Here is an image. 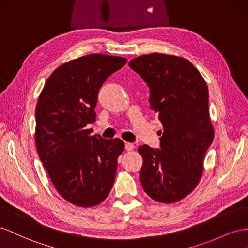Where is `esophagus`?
<instances>
[{
    "label": "esophagus",
    "instance_id": "1",
    "mask_svg": "<svg viewBox=\"0 0 248 248\" xmlns=\"http://www.w3.org/2000/svg\"><path fill=\"white\" fill-rule=\"evenodd\" d=\"M134 148H135V145H134L133 143H130V142L125 143V150L126 151H133Z\"/></svg>",
    "mask_w": 248,
    "mask_h": 248
}]
</instances>
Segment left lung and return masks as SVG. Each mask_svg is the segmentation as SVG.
Segmentation results:
<instances>
[{"instance_id": "8db88e82", "label": "left lung", "mask_w": 248, "mask_h": 248, "mask_svg": "<svg viewBox=\"0 0 248 248\" xmlns=\"http://www.w3.org/2000/svg\"><path fill=\"white\" fill-rule=\"evenodd\" d=\"M150 87L151 110L163 126L161 150L141 145L140 181L155 202H176L199 185L206 152L213 142L209 91L201 73L189 60L153 53L129 62Z\"/></svg>"}]
</instances>
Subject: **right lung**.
<instances>
[{
  "label": "right lung",
  "instance_id": "add662e5",
  "mask_svg": "<svg viewBox=\"0 0 248 248\" xmlns=\"http://www.w3.org/2000/svg\"><path fill=\"white\" fill-rule=\"evenodd\" d=\"M126 59L91 54L63 63L42 88L35 110V145L54 187L68 202L89 208L105 201L115 180L119 138L91 135L97 93Z\"/></svg>",
  "mask_w": 248,
  "mask_h": 248
}]
</instances>
